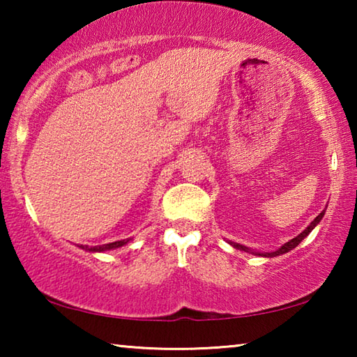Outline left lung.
Here are the masks:
<instances>
[{
    "mask_svg": "<svg viewBox=\"0 0 357 357\" xmlns=\"http://www.w3.org/2000/svg\"><path fill=\"white\" fill-rule=\"evenodd\" d=\"M323 215H324V211H321V213H319L317 217H315V220H313L309 227H307L304 231H302L301 234H298V236L296 238H293L291 241H288L287 244H283L279 250H275V252H271V253H257V252H252V253H255V255H263V257H277V255H282V253H287V252H289L291 249H294V247H298L299 245V243L302 239H304L305 236H309V233L312 231L313 228H315L318 223H319V220L323 219ZM231 244L233 247H236V249H239V250H244V252H249V249H247V247H244V245H241V244H236V243H229Z\"/></svg>",
    "mask_w": 357,
    "mask_h": 357,
    "instance_id": "8db88e82",
    "label": "left lung"
}]
</instances>
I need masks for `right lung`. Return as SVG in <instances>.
<instances>
[{
  "label": "right lung",
  "instance_id": "right-lung-1",
  "mask_svg": "<svg viewBox=\"0 0 357 357\" xmlns=\"http://www.w3.org/2000/svg\"><path fill=\"white\" fill-rule=\"evenodd\" d=\"M129 243V239H123V241H114V243L110 244H102V245H94V247H88V245H80L83 250H89V252H104V250H112V249H118V247H123Z\"/></svg>",
  "mask_w": 357,
  "mask_h": 357
}]
</instances>
